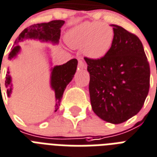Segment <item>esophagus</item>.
Instances as JSON below:
<instances>
[{
    "instance_id": "obj_1",
    "label": "esophagus",
    "mask_w": 157,
    "mask_h": 157,
    "mask_svg": "<svg viewBox=\"0 0 157 157\" xmlns=\"http://www.w3.org/2000/svg\"><path fill=\"white\" fill-rule=\"evenodd\" d=\"M78 69H80V70H84V69H86V65H85L83 60L81 59H78Z\"/></svg>"
}]
</instances>
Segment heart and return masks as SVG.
<instances>
[{"label":"heart","mask_w":157,"mask_h":157,"mask_svg":"<svg viewBox=\"0 0 157 157\" xmlns=\"http://www.w3.org/2000/svg\"><path fill=\"white\" fill-rule=\"evenodd\" d=\"M67 44L74 49L82 48L87 58L98 60L107 54L114 41V30L101 22H85L74 27L65 36Z\"/></svg>","instance_id":"obj_1"}]
</instances>
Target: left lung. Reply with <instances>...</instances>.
<instances>
[{
	"mask_svg": "<svg viewBox=\"0 0 157 157\" xmlns=\"http://www.w3.org/2000/svg\"><path fill=\"white\" fill-rule=\"evenodd\" d=\"M109 52L98 60L84 58L90 75L92 110L114 124L138 114L149 92L150 67L143 43L136 35L116 24Z\"/></svg>",
	"mask_w": 157,
	"mask_h": 157,
	"instance_id": "8db88e82",
	"label": "left lung"
}]
</instances>
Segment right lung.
I'll return each instance as SVG.
<instances>
[{"instance_id":"obj_1","label":"right lung","mask_w":157,"mask_h":157,"mask_svg":"<svg viewBox=\"0 0 157 157\" xmlns=\"http://www.w3.org/2000/svg\"><path fill=\"white\" fill-rule=\"evenodd\" d=\"M65 24L64 20H52L48 23L33 24L28 27L19 35L14 41L13 49L9 54L8 59L10 60L14 59L21 52V47L19 46L26 40H38L42 42L52 43V45H57L59 43L60 37V29ZM47 48V51H48ZM49 63L51 65V76H50V86L52 90L55 92L56 104H55V112L59 109V104L61 101L62 96L67 85L71 82L74 75L76 73L78 65V60L72 59L66 62L65 64L60 65L52 66V62L49 58ZM11 76L10 75L9 68L6 76V87L7 89V95L10 97L13 90V85L11 83ZM1 85V84H0Z\"/></svg>"}]
</instances>
